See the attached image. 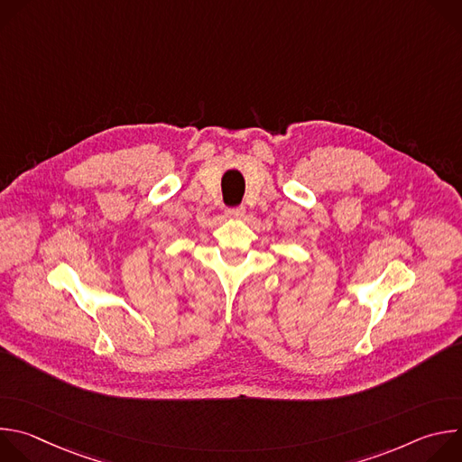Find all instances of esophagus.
I'll list each match as a JSON object with an SVG mask.
<instances>
[{
  "instance_id": "esophagus-1",
  "label": "esophagus",
  "mask_w": 462,
  "mask_h": 462,
  "mask_svg": "<svg viewBox=\"0 0 462 462\" xmlns=\"http://www.w3.org/2000/svg\"><path fill=\"white\" fill-rule=\"evenodd\" d=\"M226 217H230V219H241V217H245V208H243V207L228 208V210H226Z\"/></svg>"
}]
</instances>
